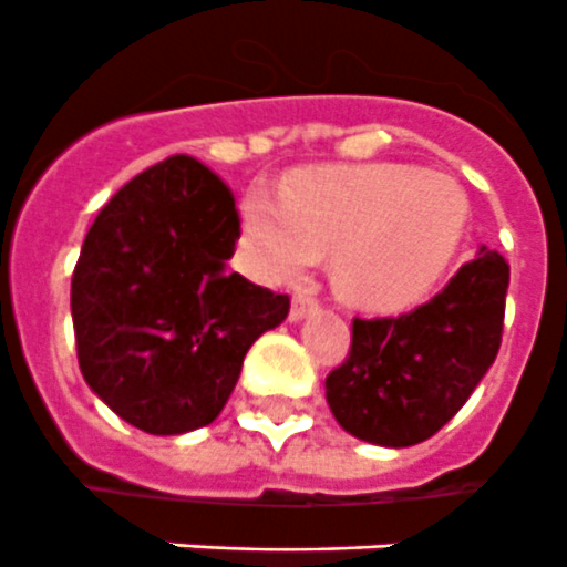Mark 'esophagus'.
Wrapping results in <instances>:
<instances>
[{
  "instance_id": "34e87169",
  "label": "esophagus",
  "mask_w": 567,
  "mask_h": 567,
  "mask_svg": "<svg viewBox=\"0 0 567 567\" xmlns=\"http://www.w3.org/2000/svg\"><path fill=\"white\" fill-rule=\"evenodd\" d=\"M316 307H319L316 305V298L307 296V292H296V296H292V307H289V319L292 321L307 319Z\"/></svg>"
}]
</instances>
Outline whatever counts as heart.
<instances>
[{
  "instance_id": "b5f03b06",
  "label": "heart",
  "mask_w": 567,
  "mask_h": 567,
  "mask_svg": "<svg viewBox=\"0 0 567 567\" xmlns=\"http://www.w3.org/2000/svg\"><path fill=\"white\" fill-rule=\"evenodd\" d=\"M460 181L419 166H319L287 181L284 198H243L246 260L266 284H287L333 255L330 280L365 310L419 301L456 257L468 228Z\"/></svg>"
}]
</instances>
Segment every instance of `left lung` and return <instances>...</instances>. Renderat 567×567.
<instances>
[{
	"instance_id": "left-lung-1",
	"label": "left lung",
	"mask_w": 567,
	"mask_h": 567,
	"mask_svg": "<svg viewBox=\"0 0 567 567\" xmlns=\"http://www.w3.org/2000/svg\"><path fill=\"white\" fill-rule=\"evenodd\" d=\"M506 287L509 262L483 246L427 305L398 319H354L348 360L324 380L342 430L410 447L445 427L495 362Z\"/></svg>"
}]
</instances>
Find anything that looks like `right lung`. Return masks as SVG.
Segmentation results:
<instances>
[{"instance_id":"1","label":"right lung","mask_w":567,"mask_h":567,"mask_svg":"<svg viewBox=\"0 0 567 567\" xmlns=\"http://www.w3.org/2000/svg\"><path fill=\"white\" fill-rule=\"evenodd\" d=\"M237 239L230 189L187 155L140 172L90 225L70 301L81 374L143 433L216 421L248 348L287 319V296L228 271Z\"/></svg>"}]
</instances>
